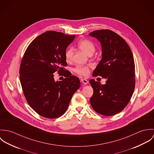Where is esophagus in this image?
<instances>
[{
  "label": "esophagus",
  "mask_w": 154,
  "mask_h": 154,
  "mask_svg": "<svg viewBox=\"0 0 154 154\" xmlns=\"http://www.w3.org/2000/svg\"><path fill=\"white\" fill-rule=\"evenodd\" d=\"M81 82L84 84H87L88 83V81L85 79H81Z\"/></svg>",
  "instance_id": "esophagus-1"
}]
</instances>
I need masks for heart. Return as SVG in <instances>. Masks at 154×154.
Wrapping results in <instances>:
<instances>
[{
  "instance_id": "1",
  "label": "heart",
  "mask_w": 154,
  "mask_h": 154,
  "mask_svg": "<svg viewBox=\"0 0 154 154\" xmlns=\"http://www.w3.org/2000/svg\"><path fill=\"white\" fill-rule=\"evenodd\" d=\"M78 47L84 51L87 55L92 56L96 50L95 44L89 40H82L78 43ZM73 55V50L72 48H67L65 53V57L66 62H69L72 60ZM73 72L76 74L86 76L89 73V67L87 66H76L73 69Z\"/></svg>"
}]
</instances>
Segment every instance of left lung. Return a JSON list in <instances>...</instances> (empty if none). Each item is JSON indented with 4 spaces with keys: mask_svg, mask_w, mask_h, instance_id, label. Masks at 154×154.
<instances>
[{
    "mask_svg": "<svg viewBox=\"0 0 154 154\" xmlns=\"http://www.w3.org/2000/svg\"><path fill=\"white\" fill-rule=\"evenodd\" d=\"M89 35L97 38L102 47V59L92 76L107 79L104 85L94 79L89 81L94 89L90 103L100 114L115 115L127 106L134 89L135 66L132 51L122 37L110 29L95 30Z\"/></svg>",
    "mask_w": 154,
    "mask_h": 154,
    "instance_id": "1",
    "label": "left lung"
}]
</instances>
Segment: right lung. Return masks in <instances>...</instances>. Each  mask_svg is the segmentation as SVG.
Listing matches in <instances>:
<instances>
[{
	"label": "right lung",
	"instance_id": "right-lung-1",
	"mask_svg": "<svg viewBox=\"0 0 154 154\" xmlns=\"http://www.w3.org/2000/svg\"><path fill=\"white\" fill-rule=\"evenodd\" d=\"M62 32L48 31L28 46L20 68V78L25 99L39 115L48 119L62 116L74 93L80 87L79 79L64 67L67 47L75 38ZM66 78L55 82L53 73Z\"/></svg>",
	"mask_w": 154,
	"mask_h": 154
}]
</instances>
